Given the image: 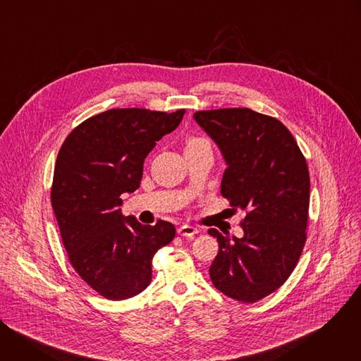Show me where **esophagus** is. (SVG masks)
Instances as JSON below:
<instances>
[{
	"label": "esophagus",
	"instance_id": "34e87169",
	"mask_svg": "<svg viewBox=\"0 0 361 361\" xmlns=\"http://www.w3.org/2000/svg\"><path fill=\"white\" fill-rule=\"evenodd\" d=\"M177 233H178L180 235H183V237H192V235H195V234L198 233V230H197L195 227H192V226L183 224V226L178 227Z\"/></svg>",
	"mask_w": 361,
	"mask_h": 361
}]
</instances>
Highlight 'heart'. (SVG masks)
I'll return each instance as SVG.
<instances>
[{
  "instance_id": "obj_1",
  "label": "heart",
  "mask_w": 361,
  "mask_h": 361,
  "mask_svg": "<svg viewBox=\"0 0 361 361\" xmlns=\"http://www.w3.org/2000/svg\"><path fill=\"white\" fill-rule=\"evenodd\" d=\"M205 142H209V141L204 140V138H200V137H191V138L187 141V148L197 147V145H201V144H205Z\"/></svg>"
}]
</instances>
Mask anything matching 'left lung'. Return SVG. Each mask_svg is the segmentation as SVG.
Returning <instances> with one entry per match:
<instances>
[{
  "label": "left lung",
  "instance_id": "8db88e82",
  "mask_svg": "<svg viewBox=\"0 0 361 361\" xmlns=\"http://www.w3.org/2000/svg\"><path fill=\"white\" fill-rule=\"evenodd\" d=\"M192 118L226 161L221 194L247 212L243 237L221 235L210 266L214 287L254 302L284 284L305 243L310 176L291 133L276 118L250 109L197 111Z\"/></svg>",
  "mask_w": 361,
  "mask_h": 361
}]
</instances>
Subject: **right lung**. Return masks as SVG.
<instances>
[{
    "instance_id": "right-lung-1",
    "label": "right lung",
    "mask_w": 361,
    "mask_h": 361,
    "mask_svg": "<svg viewBox=\"0 0 361 361\" xmlns=\"http://www.w3.org/2000/svg\"><path fill=\"white\" fill-rule=\"evenodd\" d=\"M184 114L109 110L81 123L60 148L51 204L61 238L80 277L109 300L145 290L154 254L176 235L171 223L124 216L121 194L140 187L145 157Z\"/></svg>"
}]
</instances>
